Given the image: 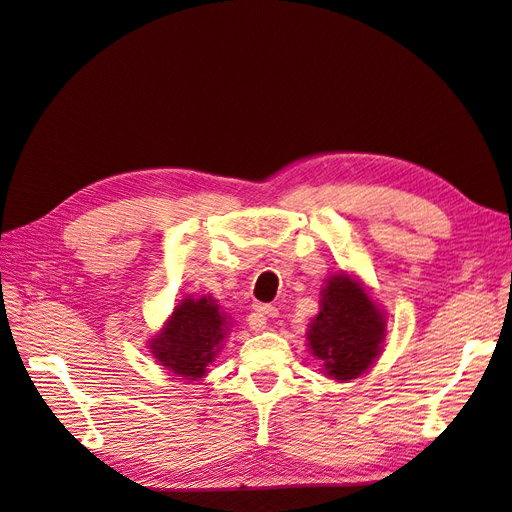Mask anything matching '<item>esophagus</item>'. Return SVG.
<instances>
[{
	"label": "esophagus",
	"instance_id": "34e87169",
	"mask_svg": "<svg viewBox=\"0 0 512 512\" xmlns=\"http://www.w3.org/2000/svg\"><path fill=\"white\" fill-rule=\"evenodd\" d=\"M276 308L274 306H270V304H257L255 308H253V315L249 317V325H251V329L253 332H261L263 327H266V323H268V319L270 317H276Z\"/></svg>",
	"mask_w": 512,
	"mask_h": 512
}]
</instances>
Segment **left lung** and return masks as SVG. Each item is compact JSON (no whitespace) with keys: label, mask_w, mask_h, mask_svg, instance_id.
<instances>
[{"label":"left lung","mask_w":512,"mask_h":512,"mask_svg":"<svg viewBox=\"0 0 512 512\" xmlns=\"http://www.w3.org/2000/svg\"><path fill=\"white\" fill-rule=\"evenodd\" d=\"M387 319L359 280L334 274L321 289V310L306 334L329 378L344 383L366 374L381 355Z\"/></svg>","instance_id":"left-lung-1"}]
</instances>
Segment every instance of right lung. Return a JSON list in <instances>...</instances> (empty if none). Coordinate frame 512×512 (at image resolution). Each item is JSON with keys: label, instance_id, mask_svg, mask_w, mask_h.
<instances>
[{"label": "right lung", "instance_id": "1", "mask_svg": "<svg viewBox=\"0 0 512 512\" xmlns=\"http://www.w3.org/2000/svg\"><path fill=\"white\" fill-rule=\"evenodd\" d=\"M225 336L227 317L217 300L206 295L204 298L187 295L174 306L172 317L161 332L151 338L148 349L159 366L170 370L172 376L200 381L214 361V355L219 353Z\"/></svg>", "mask_w": 512, "mask_h": 512}]
</instances>
